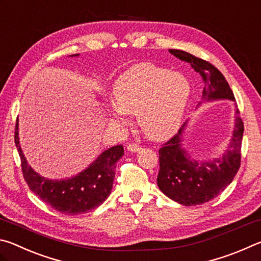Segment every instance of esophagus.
<instances>
[{
  "label": "esophagus",
  "mask_w": 261,
  "mask_h": 261,
  "mask_svg": "<svg viewBox=\"0 0 261 261\" xmlns=\"http://www.w3.org/2000/svg\"><path fill=\"white\" fill-rule=\"evenodd\" d=\"M127 151L138 152V151H140V147H139V145H137V144H129L127 145Z\"/></svg>",
  "instance_id": "34e87169"
}]
</instances>
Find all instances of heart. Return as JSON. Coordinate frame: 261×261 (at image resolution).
<instances>
[{"mask_svg": "<svg viewBox=\"0 0 261 261\" xmlns=\"http://www.w3.org/2000/svg\"><path fill=\"white\" fill-rule=\"evenodd\" d=\"M190 93L191 86L183 74L140 63L116 79L112 98L120 112L136 114L137 124L147 138L161 140L178 127Z\"/></svg>", "mask_w": 261, "mask_h": 261, "instance_id": "obj_1", "label": "heart"}]
</instances>
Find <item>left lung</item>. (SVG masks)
<instances>
[{
    "instance_id": "left-lung-1",
    "label": "left lung",
    "mask_w": 261,
    "mask_h": 261,
    "mask_svg": "<svg viewBox=\"0 0 261 261\" xmlns=\"http://www.w3.org/2000/svg\"><path fill=\"white\" fill-rule=\"evenodd\" d=\"M170 54L189 63L199 72L204 81L202 100H232L235 96L226 78L213 64L190 53L179 49H169ZM187 122L173 138L159 149L160 170L158 187L170 199L184 206H196L210 201L232 182L241 166V147L244 124L236 109L235 129L228 149L220 159L198 161L190 158L182 146L183 131Z\"/></svg>"
}]
</instances>
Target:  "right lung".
<instances>
[{
    "mask_svg": "<svg viewBox=\"0 0 261 261\" xmlns=\"http://www.w3.org/2000/svg\"><path fill=\"white\" fill-rule=\"evenodd\" d=\"M15 144L20 156L21 171L31 191L51 208L67 215L87 213L107 199L113 189L116 162L124 154L122 145L110 147L82 173L71 178L53 180L35 173L26 161L19 144L18 118L15 129Z\"/></svg>",
    "mask_w": 261,
    "mask_h": 261,
    "instance_id": "1",
    "label": "right lung"
}]
</instances>
